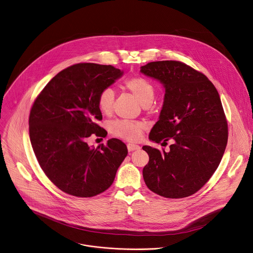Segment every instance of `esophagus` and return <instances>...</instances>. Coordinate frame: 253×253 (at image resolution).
Instances as JSON below:
<instances>
[{"label":"esophagus","mask_w":253,"mask_h":253,"mask_svg":"<svg viewBox=\"0 0 253 253\" xmlns=\"http://www.w3.org/2000/svg\"><path fill=\"white\" fill-rule=\"evenodd\" d=\"M127 148H128L129 151H134V150L140 149V146L138 144H135V143H128Z\"/></svg>","instance_id":"obj_1"}]
</instances>
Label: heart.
Wrapping results in <instances>:
<instances>
[{
  "label": "heart",
  "instance_id": "obj_1",
  "mask_svg": "<svg viewBox=\"0 0 253 253\" xmlns=\"http://www.w3.org/2000/svg\"><path fill=\"white\" fill-rule=\"evenodd\" d=\"M124 88L133 94L140 105L146 107L150 105L155 96V88L149 81L141 77H132L124 82ZM114 103V92L112 88L103 89L98 97L99 109L104 114H110L113 112ZM145 129L142 122H133L128 120H116L110 125L111 133L125 140H140Z\"/></svg>",
  "mask_w": 253,
  "mask_h": 253
}]
</instances>
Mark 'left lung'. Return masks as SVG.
Returning a JSON list of instances; mask_svg holds the SVG:
<instances>
[{
  "label": "left lung",
  "instance_id": "left-lung-1",
  "mask_svg": "<svg viewBox=\"0 0 253 253\" xmlns=\"http://www.w3.org/2000/svg\"><path fill=\"white\" fill-rule=\"evenodd\" d=\"M140 72L165 88L159 120L149 140L169 150L143 145L149 161L142 169L146 186L170 199L200 190L218 167L228 140V125L219 94L202 73L179 61H157Z\"/></svg>",
  "mask_w": 253,
  "mask_h": 253
}]
</instances>
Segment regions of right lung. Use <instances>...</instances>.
Returning <instances> with one entry per match:
<instances>
[{
	"mask_svg": "<svg viewBox=\"0 0 253 253\" xmlns=\"http://www.w3.org/2000/svg\"><path fill=\"white\" fill-rule=\"evenodd\" d=\"M123 72L111 65L80 63L58 73L35 100L29 133L37 160L51 182L76 197H93L113 184L127 156L126 144L111 139L97 148L86 139L107 131L98 106L100 92Z\"/></svg>",
	"mask_w": 253,
	"mask_h": 253,
	"instance_id": "obj_1",
	"label": "right lung"
}]
</instances>
